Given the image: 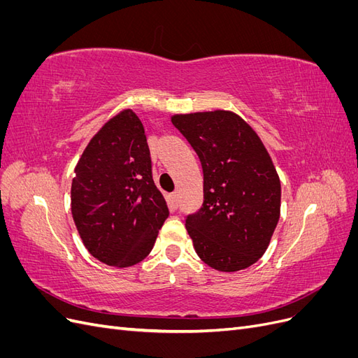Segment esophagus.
Segmentation results:
<instances>
[{
	"label": "esophagus",
	"mask_w": 358,
	"mask_h": 358,
	"mask_svg": "<svg viewBox=\"0 0 358 358\" xmlns=\"http://www.w3.org/2000/svg\"><path fill=\"white\" fill-rule=\"evenodd\" d=\"M178 206H179V196H178V192H173V194H170V208L175 210V209H178Z\"/></svg>",
	"instance_id": "esophagus-1"
}]
</instances>
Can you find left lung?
I'll list each match as a JSON object with an SVG mask.
<instances>
[{"instance_id": "obj_1", "label": "left lung", "mask_w": 358, "mask_h": 358, "mask_svg": "<svg viewBox=\"0 0 358 358\" xmlns=\"http://www.w3.org/2000/svg\"><path fill=\"white\" fill-rule=\"evenodd\" d=\"M171 122L203 167L204 200L185 220L197 255L221 272L252 266L266 252L280 212V182L264 145L233 112L175 115Z\"/></svg>"}]
</instances>
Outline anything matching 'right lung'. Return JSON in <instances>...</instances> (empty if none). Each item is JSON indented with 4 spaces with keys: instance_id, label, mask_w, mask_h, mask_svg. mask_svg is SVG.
<instances>
[{
    "instance_id": "obj_1",
    "label": "right lung",
    "mask_w": 358,
    "mask_h": 358,
    "mask_svg": "<svg viewBox=\"0 0 358 358\" xmlns=\"http://www.w3.org/2000/svg\"><path fill=\"white\" fill-rule=\"evenodd\" d=\"M71 213L86 249L101 263L128 267L152 251L169 216L152 179L145 128L133 110L112 117L76 166Z\"/></svg>"
}]
</instances>
